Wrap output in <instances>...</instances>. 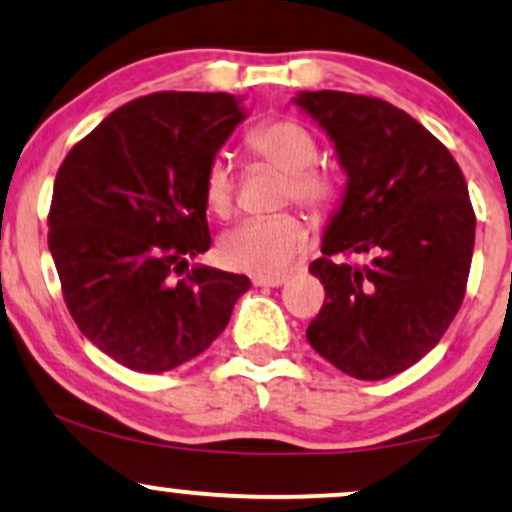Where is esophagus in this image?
<instances>
[{"label": "esophagus", "mask_w": 512, "mask_h": 512, "mask_svg": "<svg viewBox=\"0 0 512 512\" xmlns=\"http://www.w3.org/2000/svg\"><path fill=\"white\" fill-rule=\"evenodd\" d=\"M289 276L286 274H260V276H252V284L260 286V289H279L281 284H286Z\"/></svg>", "instance_id": "1"}]
</instances>
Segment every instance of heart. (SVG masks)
<instances>
[{
	"label": "heart",
	"mask_w": 512,
	"mask_h": 512,
	"mask_svg": "<svg viewBox=\"0 0 512 512\" xmlns=\"http://www.w3.org/2000/svg\"><path fill=\"white\" fill-rule=\"evenodd\" d=\"M250 149L264 161L289 173L286 199L320 209L334 195L330 173L315 168L317 142L308 127L296 120H269L257 125L248 137ZM233 166L226 156H216L204 175V202L211 214L228 216L233 209ZM310 245V228L298 214H276L245 219L223 233L219 257L236 272L276 274L286 269Z\"/></svg>",
	"instance_id": "1"
}]
</instances>
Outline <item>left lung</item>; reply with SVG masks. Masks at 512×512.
<instances>
[{"label": "left lung", "instance_id": "obj_1", "mask_svg": "<svg viewBox=\"0 0 512 512\" xmlns=\"http://www.w3.org/2000/svg\"><path fill=\"white\" fill-rule=\"evenodd\" d=\"M293 103L327 134L346 173L322 257L310 264L325 305L305 337L351 378H390L440 342L462 305L477 228L467 182L421 122L380 98L301 91ZM342 251L371 260L332 263Z\"/></svg>", "mask_w": 512, "mask_h": 512}]
</instances>
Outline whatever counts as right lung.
<instances>
[{
	"label": "right lung",
	"instance_id": "right-lung-1",
	"mask_svg": "<svg viewBox=\"0 0 512 512\" xmlns=\"http://www.w3.org/2000/svg\"><path fill=\"white\" fill-rule=\"evenodd\" d=\"M243 98L163 91L122 105L64 158L50 252L64 301L93 346L139 373L209 349L250 289L245 274L195 264L211 245L204 175L240 122Z\"/></svg>",
	"mask_w": 512,
	"mask_h": 512
}]
</instances>
